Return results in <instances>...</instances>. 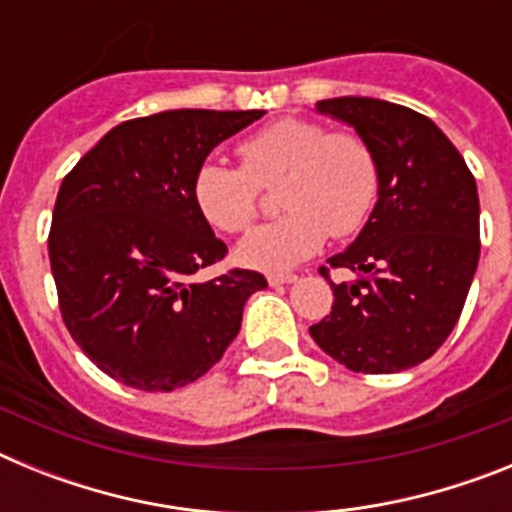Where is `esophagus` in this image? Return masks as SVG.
I'll use <instances>...</instances> for the list:
<instances>
[{"label": "esophagus", "mask_w": 512, "mask_h": 512, "mask_svg": "<svg viewBox=\"0 0 512 512\" xmlns=\"http://www.w3.org/2000/svg\"><path fill=\"white\" fill-rule=\"evenodd\" d=\"M266 279H269L271 287H282V284H292L297 277L295 274H269Z\"/></svg>", "instance_id": "obj_1"}]
</instances>
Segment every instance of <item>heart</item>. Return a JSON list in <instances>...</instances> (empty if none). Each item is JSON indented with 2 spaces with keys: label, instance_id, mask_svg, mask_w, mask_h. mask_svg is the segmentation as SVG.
Returning <instances> with one entry per match:
<instances>
[{
  "label": "heart",
  "instance_id": "1",
  "mask_svg": "<svg viewBox=\"0 0 512 512\" xmlns=\"http://www.w3.org/2000/svg\"><path fill=\"white\" fill-rule=\"evenodd\" d=\"M241 169L205 161L192 182L194 205L223 233H243L259 215V189L282 184L287 215L253 230L238 259L261 271H289L333 238L359 233L379 197V164L361 135L330 133L323 122L284 117L238 146Z\"/></svg>",
  "mask_w": 512,
  "mask_h": 512
}]
</instances>
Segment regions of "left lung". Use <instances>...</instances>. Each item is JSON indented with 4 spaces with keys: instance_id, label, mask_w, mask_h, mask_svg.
<instances>
[{
    "instance_id": "obj_1",
    "label": "left lung",
    "mask_w": 512,
    "mask_h": 512,
    "mask_svg": "<svg viewBox=\"0 0 512 512\" xmlns=\"http://www.w3.org/2000/svg\"><path fill=\"white\" fill-rule=\"evenodd\" d=\"M372 146L379 197L333 269V307L310 328L320 348L351 372L395 374L418 366L449 338L479 261L477 182L433 120L402 104L336 97L315 104ZM328 279V269H320Z\"/></svg>"
}]
</instances>
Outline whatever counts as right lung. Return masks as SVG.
Segmentation results:
<instances>
[{"label":"right lung","instance_id":"obj_1","mask_svg":"<svg viewBox=\"0 0 512 512\" xmlns=\"http://www.w3.org/2000/svg\"><path fill=\"white\" fill-rule=\"evenodd\" d=\"M264 110H169L120 122L66 174L48 256L63 323L104 374L146 392L200 379L266 287L233 269L197 282L225 246L194 205V174Z\"/></svg>","mask_w":512,"mask_h":512}]
</instances>
